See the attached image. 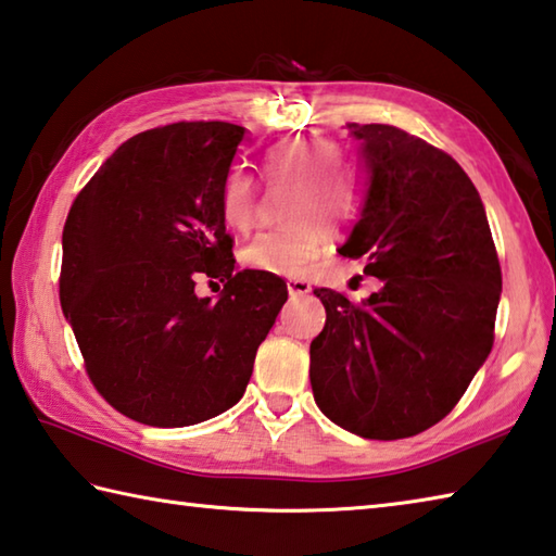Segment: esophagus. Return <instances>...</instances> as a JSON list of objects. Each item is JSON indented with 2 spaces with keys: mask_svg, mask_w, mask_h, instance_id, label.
Returning <instances> with one entry per match:
<instances>
[{
  "mask_svg": "<svg viewBox=\"0 0 556 556\" xmlns=\"http://www.w3.org/2000/svg\"><path fill=\"white\" fill-rule=\"evenodd\" d=\"M287 289H289V296H291V299L311 294V285H308L306 279H289V281H287Z\"/></svg>",
  "mask_w": 556,
  "mask_h": 556,
  "instance_id": "34e87169",
  "label": "esophagus"
}]
</instances>
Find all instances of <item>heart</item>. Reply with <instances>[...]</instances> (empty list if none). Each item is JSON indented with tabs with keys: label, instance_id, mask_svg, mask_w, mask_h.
I'll list each match as a JSON object with an SVG mask.
<instances>
[{
	"label": "heart",
	"instance_id": "obj_1",
	"mask_svg": "<svg viewBox=\"0 0 556 556\" xmlns=\"http://www.w3.org/2000/svg\"><path fill=\"white\" fill-rule=\"evenodd\" d=\"M340 150L320 140H289L269 148L262 173L275 187L289 185L285 218L289 226L265 230L240 248V265L265 275L299 277L318 257L323 224H340L357 204L355 175L338 163ZM257 211V185L245 167H230L220 187V218L233 230H248Z\"/></svg>",
	"mask_w": 556,
	"mask_h": 556
}]
</instances>
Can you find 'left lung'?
<instances>
[{
    "label": "left lung",
    "instance_id": "1",
    "mask_svg": "<svg viewBox=\"0 0 556 556\" xmlns=\"http://www.w3.org/2000/svg\"><path fill=\"white\" fill-rule=\"evenodd\" d=\"M365 197L342 257L381 281L362 304L313 289L326 326L311 389L336 426L401 440L457 406L493 348L501 265L477 187L454 160L387 124H350Z\"/></svg>",
    "mask_w": 556,
    "mask_h": 556
}]
</instances>
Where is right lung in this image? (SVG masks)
<instances>
[{"mask_svg": "<svg viewBox=\"0 0 556 556\" xmlns=\"http://www.w3.org/2000/svg\"><path fill=\"white\" fill-rule=\"evenodd\" d=\"M243 126L181 121L128 138L63 228L60 304L97 391L130 420L197 426L243 399L285 279L238 269L220 187ZM225 281L218 302L195 279Z\"/></svg>", "mask_w": 556, "mask_h": 556, "instance_id": "right-lung-1", "label": "right lung"}]
</instances>
